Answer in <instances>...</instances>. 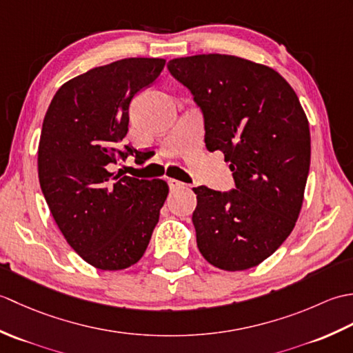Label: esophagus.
<instances>
[{"instance_id":"1","label":"esophagus","mask_w":353,"mask_h":353,"mask_svg":"<svg viewBox=\"0 0 353 353\" xmlns=\"http://www.w3.org/2000/svg\"><path fill=\"white\" fill-rule=\"evenodd\" d=\"M168 185H170V190H181L185 188V183L176 181V179H168Z\"/></svg>"}]
</instances>
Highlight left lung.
Masks as SVG:
<instances>
[{"mask_svg": "<svg viewBox=\"0 0 353 353\" xmlns=\"http://www.w3.org/2000/svg\"><path fill=\"white\" fill-rule=\"evenodd\" d=\"M172 77L205 117L209 152L230 162L236 190L199 186L197 247L216 268L241 272L273 254L301 214L311 161L310 124L288 81L270 66L229 54L172 59Z\"/></svg>", "mask_w": 353, "mask_h": 353, "instance_id": "obj_1", "label": "left lung"}]
</instances>
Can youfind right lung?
Here are the masks:
<instances>
[{
  "mask_svg": "<svg viewBox=\"0 0 353 353\" xmlns=\"http://www.w3.org/2000/svg\"><path fill=\"white\" fill-rule=\"evenodd\" d=\"M165 59L130 57L66 81L45 114L37 148L39 183L65 239L88 264L124 270L142 258L168 196L162 179L115 176L125 152L129 106L159 77Z\"/></svg>",
  "mask_w": 353,
  "mask_h": 353,
  "instance_id": "obj_1",
  "label": "right lung"
}]
</instances>
